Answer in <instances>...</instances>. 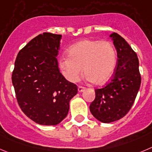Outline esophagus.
Masks as SVG:
<instances>
[{
	"label": "esophagus",
	"instance_id": "esophagus-1",
	"mask_svg": "<svg viewBox=\"0 0 152 152\" xmlns=\"http://www.w3.org/2000/svg\"><path fill=\"white\" fill-rule=\"evenodd\" d=\"M84 89H85L84 86H78V92H83V91L84 90Z\"/></svg>",
	"mask_w": 152,
	"mask_h": 152
}]
</instances>
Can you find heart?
Wrapping results in <instances>:
<instances>
[{
  "label": "heart",
  "instance_id": "1",
  "mask_svg": "<svg viewBox=\"0 0 152 152\" xmlns=\"http://www.w3.org/2000/svg\"><path fill=\"white\" fill-rule=\"evenodd\" d=\"M68 56L60 57L59 64L64 77L77 82L83 72L89 81L97 85L107 83L115 72L116 51L107 40L85 39L71 46Z\"/></svg>",
  "mask_w": 152,
  "mask_h": 152
}]
</instances>
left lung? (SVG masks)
Wrapping results in <instances>:
<instances>
[{
	"label": "left lung",
	"mask_w": 152,
	"mask_h": 152,
	"mask_svg": "<svg viewBox=\"0 0 152 152\" xmlns=\"http://www.w3.org/2000/svg\"><path fill=\"white\" fill-rule=\"evenodd\" d=\"M110 37L116 49L117 66L110 81L95 89V98L89 106L94 117L104 123L118 120L129 112L141 83L136 52L116 33Z\"/></svg>",
	"instance_id": "obj_1"
}]
</instances>
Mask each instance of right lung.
<instances>
[{"label": "right lung", "mask_w": 152, "mask_h": 152, "mask_svg": "<svg viewBox=\"0 0 152 152\" xmlns=\"http://www.w3.org/2000/svg\"><path fill=\"white\" fill-rule=\"evenodd\" d=\"M61 35L43 33L17 55L12 75L17 102L27 117L39 125H56L64 119L77 85L60 72L57 57Z\"/></svg>", "instance_id": "add662e5"}]
</instances>
